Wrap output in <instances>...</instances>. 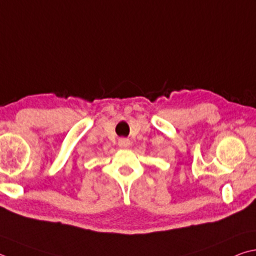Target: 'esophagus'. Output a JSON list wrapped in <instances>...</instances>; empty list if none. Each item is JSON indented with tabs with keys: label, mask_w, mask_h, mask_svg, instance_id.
Segmentation results:
<instances>
[{
	"label": "esophagus",
	"mask_w": 256,
	"mask_h": 256,
	"mask_svg": "<svg viewBox=\"0 0 256 256\" xmlns=\"http://www.w3.org/2000/svg\"><path fill=\"white\" fill-rule=\"evenodd\" d=\"M130 144H131V141H130L128 138H120V141H118V146H120V148H128V146H130Z\"/></svg>",
	"instance_id": "1"
}]
</instances>
